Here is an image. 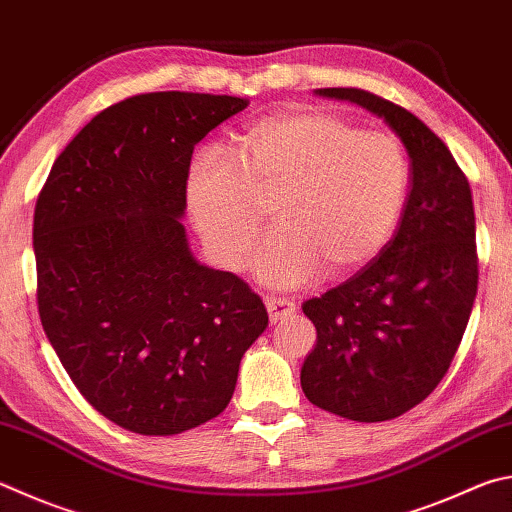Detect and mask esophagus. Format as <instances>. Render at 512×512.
<instances>
[{
  "label": "esophagus",
  "instance_id": "34e87169",
  "mask_svg": "<svg viewBox=\"0 0 512 512\" xmlns=\"http://www.w3.org/2000/svg\"><path fill=\"white\" fill-rule=\"evenodd\" d=\"M266 309L268 315H271V322H282L288 315L295 313V302L288 300V297H266Z\"/></svg>",
  "mask_w": 512,
  "mask_h": 512
}]
</instances>
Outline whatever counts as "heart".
Returning a JSON list of instances; mask_svg holds the SVG:
<instances>
[{
  "label": "heart",
  "instance_id": "1",
  "mask_svg": "<svg viewBox=\"0 0 512 512\" xmlns=\"http://www.w3.org/2000/svg\"><path fill=\"white\" fill-rule=\"evenodd\" d=\"M403 143L360 129L338 111L293 107L255 120L237 156L219 147L194 154L188 208L212 257L241 268L273 208L280 232L255 255L259 280L295 288L322 271L347 277L392 241L410 194Z\"/></svg>",
  "mask_w": 512,
  "mask_h": 512
}]
</instances>
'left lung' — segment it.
<instances>
[{"label":"left lung","mask_w":512,"mask_h":512,"mask_svg":"<svg viewBox=\"0 0 512 512\" xmlns=\"http://www.w3.org/2000/svg\"><path fill=\"white\" fill-rule=\"evenodd\" d=\"M318 94L385 118L410 154L412 188L383 253L302 304L318 331L302 392L342 418L389 421L434 392L468 327L479 282L472 192L441 138L401 105L356 87Z\"/></svg>","instance_id":"left-lung-1"}]
</instances>
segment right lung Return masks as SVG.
Returning a JSON list of instances; mask_svg holds the SVG:
<instances>
[{
    "instance_id": "right-lung-1",
    "label": "right lung",
    "mask_w": 512,
    "mask_h": 512,
    "mask_svg": "<svg viewBox=\"0 0 512 512\" xmlns=\"http://www.w3.org/2000/svg\"><path fill=\"white\" fill-rule=\"evenodd\" d=\"M246 107L185 91L120 100L64 147L37 197L44 333L89 405L129 432L219 416L268 327L262 297L201 266L179 221L194 145Z\"/></svg>"
}]
</instances>
